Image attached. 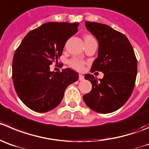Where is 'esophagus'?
<instances>
[{"label": "esophagus", "instance_id": "34e87169", "mask_svg": "<svg viewBox=\"0 0 149 149\" xmlns=\"http://www.w3.org/2000/svg\"><path fill=\"white\" fill-rule=\"evenodd\" d=\"M84 76H83V75H81V74H79V80H80V81H83V80H84Z\"/></svg>", "mask_w": 149, "mask_h": 149}]
</instances>
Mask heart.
I'll use <instances>...</instances> for the list:
<instances>
[{
  "instance_id": "heart-1",
  "label": "heart",
  "mask_w": 149,
  "mask_h": 149,
  "mask_svg": "<svg viewBox=\"0 0 149 149\" xmlns=\"http://www.w3.org/2000/svg\"><path fill=\"white\" fill-rule=\"evenodd\" d=\"M93 37H91L90 35H86L84 37V40H87V39H90L92 38ZM69 65L71 68H74L76 70H79V71H81L84 69V62L82 60H80L79 59H76V58H73V59H70L69 61Z\"/></svg>"
}]
</instances>
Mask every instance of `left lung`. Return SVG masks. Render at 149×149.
Here are the masks:
<instances>
[{"instance_id":"1","label":"left lung","mask_w":149,"mask_h":149,"mask_svg":"<svg viewBox=\"0 0 149 149\" xmlns=\"http://www.w3.org/2000/svg\"><path fill=\"white\" fill-rule=\"evenodd\" d=\"M89 31L98 42V57L91 70L101 71L103 79L86 74L92 90L83 96L87 106L99 113H110L120 109L131 96L135 84L137 62L131 43L122 33L110 26L85 22Z\"/></svg>"}]
</instances>
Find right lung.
Masks as SVG:
<instances>
[{
	"instance_id": "add662e5",
	"label": "right lung",
	"mask_w": 149,
	"mask_h": 149,
	"mask_svg": "<svg viewBox=\"0 0 149 149\" xmlns=\"http://www.w3.org/2000/svg\"><path fill=\"white\" fill-rule=\"evenodd\" d=\"M79 23H44L29 31L14 54L12 79L22 102L37 112L51 110L60 104L65 89L79 79L70 68L50 71L65 42L78 31Z\"/></svg>"
}]
</instances>
